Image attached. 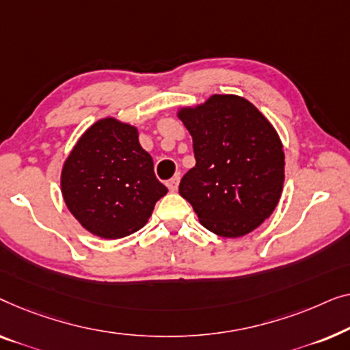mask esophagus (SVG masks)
<instances>
[{
  "label": "esophagus",
  "instance_id": "1",
  "mask_svg": "<svg viewBox=\"0 0 350 350\" xmlns=\"http://www.w3.org/2000/svg\"><path fill=\"white\" fill-rule=\"evenodd\" d=\"M179 179H180L179 176H174L173 179L168 180V184H166V185H168L170 191H176L177 190V185H179Z\"/></svg>",
  "mask_w": 350,
  "mask_h": 350
}]
</instances>
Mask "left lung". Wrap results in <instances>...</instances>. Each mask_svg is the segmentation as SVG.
I'll return each mask as SVG.
<instances>
[{"instance_id":"obj_1","label":"left lung","mask_w":350,"mask_h":350,"mask_svg":"<svg viewBox=\"0 0 350 350\" xmlns=\"http://www.w3.org/2000/svg\"><path fill=\"white\" fill-rule=\"evenodd\" d=\"M193 139L196 165L179 193L200 224L224 238L258 228L278 206L284 187L282 141L267 117L238 95H211L177 109Z\"/></svg>"}]
</instances>
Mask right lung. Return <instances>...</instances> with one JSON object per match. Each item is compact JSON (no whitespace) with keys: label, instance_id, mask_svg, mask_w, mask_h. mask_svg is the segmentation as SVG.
<instances>
[{"label":"right lung","instance_id":"obj_1","mask_svg":"<svg viewBox=\"0 0 350 350\" xmlns=\"http://www.w3.org/2000/svg\"><path fill=\"white\" fill-rule=\"evenodd\" d=\"M60 185L75 219L103 239L141 230L168 193L139 144L137 128L116 117L96 120L82 133L63 163Z\"/></svg>","mask_w":350,"mask_h":350}]
</instances>
